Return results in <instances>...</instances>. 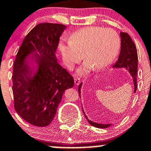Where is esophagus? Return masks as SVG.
Instances as JSON below:
<instances>
[{"label":"esophagus","mask_w":151,"mask_h":151,"mask_svg":"<svg viewBox=\"0 0 151 151\" xmlns=\"http://www.w3.org/2000/svg\"><path fill=\"white\" fill-rule=\"evenodd\" d=\"M74 82H75L76 86H78L80 83H81V80L78 78H74Z\"/></svg>","instance_id":"34e87169"}]
</instances>
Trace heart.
Masks as SVG:
<instances>
[{"label": "heart", "mask_w": 151, "mask_h": 151, "mask_svg": "<svg viewBox=\"0 0 151 151\" xmlns=\"http://www.w3.org/2000/svg\"><path fill=\"white\" fill-rule=\"evenodd\" d=\"M121 45L119 34L111 28L91 26L83 28L70 35V40L60 44L65 65L71 68L81 62L83 64L76 70L80 76H86L94 68L100 70L111 64L117 56Z\"/></svg>", "instance_id": "heart-1"}]
</instances>
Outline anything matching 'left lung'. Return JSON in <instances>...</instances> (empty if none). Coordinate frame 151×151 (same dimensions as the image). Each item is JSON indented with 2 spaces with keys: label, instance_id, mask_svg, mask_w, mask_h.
<instances>
[{
  "label": "left lung",
  "instance_id": "8db88e82",
  "mask_svg": "<svg viewBox=\"0 0 151 151\" xmlns=\"http://www.w3.org/2000/svg\"><path fill=\"white\" fill-rule=\"evenodd\" d=\"M120 37H121V50H120L119 56L118 57V60L116 63L112 65V68H124L128 70L131 76H132L133 82H134V93H136L137 89V79H136V75H137L138 70V54L137 49L131 37L127 33L120 32ZM83 83L80 84L78 87L79 96L81 97V87H82ZM82 109L85 116L88 120V122L93 127L97 128L106 129L109 127L111 124H98L96 122L90 121L88 119V116H86L82 106Z\"/></svg>",
  "mask_w": 151,
  "mask_h": 151
}]
</instances>
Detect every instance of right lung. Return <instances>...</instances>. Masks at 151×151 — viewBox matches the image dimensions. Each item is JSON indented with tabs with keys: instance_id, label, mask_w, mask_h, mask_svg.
I'll return each instance as SVG.
<instances>
[{
	"instance_id": "1",
	"label": "right lung",
	"mask_w": 151,
	"mask_h": 151,
	"mask_svg": "<svg viewBox=\"0 0 151 151\" xmlns=\"http://www.w3.org/2000/svg\"><path fill=\"white\" fill-rule=\"evenodd\" d=\"M66 26L40 23L23 40L13 68L12 92L19 116L36 127H47L56 114L65 90L74 80L58 63L56 52Z\"/></svg>"
}]
</instances>
